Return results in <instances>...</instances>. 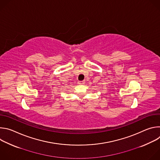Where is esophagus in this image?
Instances as JSON below:
<instances>
[{"label":"esophagus","mask_w":160,"mask_h":160,"mask_svg":"<svg viewBox=\"0 0 160 160\" xmlns=\"http://www.w3.org/2000/svg\"><path fill=\"white\" fill-rule=\"evenodd\" d=\"M78 83L79 85H83L85 83V82L84 81H78Z\"/></svg>","instance_id":"1"}]
</instances>
